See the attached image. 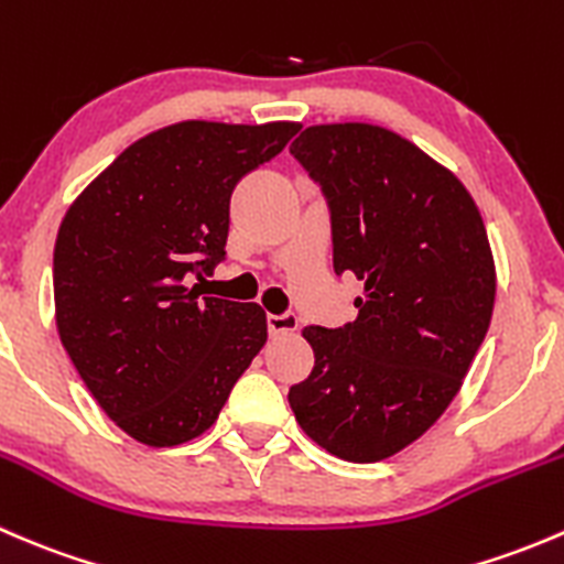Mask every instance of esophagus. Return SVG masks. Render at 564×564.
I'll return each mask as SVG.
<instances>
[{"mask_svg": "<svg viewBox=\"0 0 564 564\" xmlns=\"http://www.w3.org/2000/svg\"><path fill=\"white\" fill-rule=\"evenodd\" d=\"M300 327V318L297 314H292V311H286V314H267V329H270V335H289L294 333V329Z\"/></svg>", "mask_w": 564, "mask_h": 564, "instance_id": "esophagus-1", "label": "esophagus"}]
</instances>
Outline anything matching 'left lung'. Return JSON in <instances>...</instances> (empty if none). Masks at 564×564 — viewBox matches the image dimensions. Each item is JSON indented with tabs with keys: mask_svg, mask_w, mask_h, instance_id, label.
<instances>
[{
	"mask_svg": "<svg viewBox=\"0 0 564 564\" xmlns=\"http://www.w3.org/2000/svg\"><path fill=\"white\" fill-rule=\"evenodd\" d=\"M289 152L327 202L335 275L366 283L355 322L303 329L316 362L289 406L318 447L373 464L442 417L486 338V226L456 176L392 130L314 124Z\"/></svg>",
	"mask_w": 564,
	"mask_h": 564,
	"instance_id": "8db88e82",
	"label": "left lung"
}]
</instances>
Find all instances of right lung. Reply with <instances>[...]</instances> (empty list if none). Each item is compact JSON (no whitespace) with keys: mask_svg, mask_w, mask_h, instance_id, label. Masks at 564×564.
Here are the masks:
<instances>
[{"mask_svg":"<svg viewBox=\"0 0 564 564\" xmlns=\"http://www.w3.org/2000/svg\"><path fill=\"white\" fill-rule=\"evenodd\" d=\"M297 130L169 124L130 144L67 209L54 246L56 327L95 401L133 440H196L264 346L259 305L198 297L187 283L226 259L237 182Z\"/></svg>","mask_w":564,"mask_h":564,"instance_id":"1","label":"right lung"}]
</instances>
